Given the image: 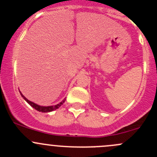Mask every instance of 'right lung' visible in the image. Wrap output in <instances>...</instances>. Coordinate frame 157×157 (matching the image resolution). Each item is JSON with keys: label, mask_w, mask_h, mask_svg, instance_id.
I'll return each instance as SVG.
<instances>
[{"label": "right lung", "mask_w": 157, "mask_h": 157, "mask_svg": "<svg viewBox=\"0 0 157 157\" xmlns=\"http://www.w3.org/2000/svg\"><path fill=\"white\" fill-rule=\"evenodd\" d=\"M20 94H21L22 97H23V99H24L25 100H26V102H27L28 103H29V105H31L32 107H33V108H34L35 109H36V110L39 111V112H52V111H54V110H55V109L59 108V107L61 106V105H63V103H64V101H65V99H64V100H63L62 102H60V103L57 104V105H51V106H41V105H37V104H36V103H34V102H31V101L28 100V99H26V98L25 97V96H23V94H22L21 92L20 91Z\"/></svg>", "instance_id": "right-lung-1"}]
</instances>
